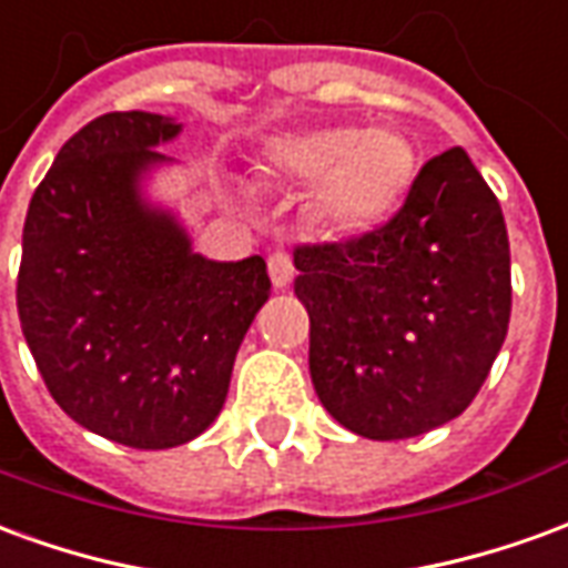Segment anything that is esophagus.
Here are the masks:
<instances>
[{
    "label": "esophagus",
    "mask_w": 568,
    "mask_h": 568,
    "mask_svg": "<svg viewBox=\"0 0 568 568\" xmlns=\"http://www.w3.org/2000/svg\"><path fill=\"white\" fill-rule=\"evenodd\" d=\"M267 271H271V280L276 288H283V285L292 283V276H295V264L288 258V252L283 248H276L271 258H267Z\"/></svg>",
    "instance_id": "obj_1"
}]
</instances>
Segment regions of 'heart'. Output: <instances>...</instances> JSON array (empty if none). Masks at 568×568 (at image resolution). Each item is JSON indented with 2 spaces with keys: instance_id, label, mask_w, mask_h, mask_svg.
Masks as SVG:
<instances>
[{
  "instance_id": "heart-1",
  "label": "heart",
  "mask_w": 568,
  "mask_h": 568,
  "mask_svg": "<svg viewBox=\"0 0 568 568\" xmlns=\"http://www.w3.org/2000/svg\"><path fill=\"white\" fill-rule=\"evenodd\" d=\"M280 179L313 185V210L334 234H368L393 219L417 179V151L393 128L320 124L273 145Z\"/></svg>"
}]
</instances>
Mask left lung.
Wrapping results in <instances>:
<instances>
[{
    "label": "left lung",
    "instance_id": "obj_1",
    "mask_svg": "<svg viewBox=\"0 0 568 568\" xmlns=\"http://www.w3.org/2000/svg\"><path fill=\"white\" fill-rule=\"evenodd\" d=\"M310 377L341 426L398 440L475 402L511 320L501 206L463 149L423 163L393 219L295 246Z\"/></svg>",
    "mask_w": 568,
    "mask_h": 568
}]
</instances>
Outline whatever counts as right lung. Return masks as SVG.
Listing matches in <instances>:
<instances>
[{"label": "right lung", "mask_w": 568, "mask_h": 568, "mask_svg": "<svg viewBox=\"0 0 568 568\" xmlns=\"http://www.w3.org/2000/svg\"><path fill=\"white\" fill-rule=\"evenodd\" d=\"M179 124L109 112L67 140L23 222L18 313L48 393L79 426L136 450L219 417L236 349L271 295L261 255L206 261L140 200Z\"/></svg>", "instance_id": "1"}]
</instances>
